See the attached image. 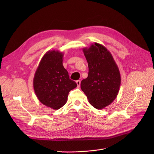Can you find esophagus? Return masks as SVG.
Listing matches in <instances>:
<instances>
[{"label":"esophagus","instance_id":"esophagus-1","mask_svg":"<svg viewBox=\"0 0 154 154\" xmlns=\"http://www.w3.org/2000/svg\"><path fill=\"white\" fill-rule=\"evenodd\" d=\"M80 83H81L80 80H77V81H76V84H77L78 88H80Z\"/></svg>","mask_w":154,"mask_h":154}]
</instances>
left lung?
I'll return each instance as SVG.
<instances>
[{"label":"left lung","mask_w":154,"mask_h":154,"mask_svg":"<svg viewBox=\"0 0 154 154\" xmlns=\"http://www.w3.org/2000/svg\"><path fill=\"white\" fill-rule=\"evenodd\" d=\"M88 63L87 78L81 88L89 103L97 109L111 104L117 97L121 85L119 70L109 51L103 45L94 43L83 49Z\"/></svg>","instance_id":"obj_1"}]
</instances>
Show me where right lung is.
<instances>
[{
  "instance_id": "right-lung-1",
  "label": "right lung",
  "mask_w": 154,
  "mask_h": 154,
  "mask_svg": "<svg viewBox=\"0 0 154 154\" xmlns=\"http://www.w3.org/2000/svg\"><path fill=\"white\" fill-rule=\"evenodd\" d=\"M63 53L49 51L40 60L33 78L37 98L43 105L58 110L66 103L69 92L77 87L63 66Z\"/></svg>"
}]
</instances>
